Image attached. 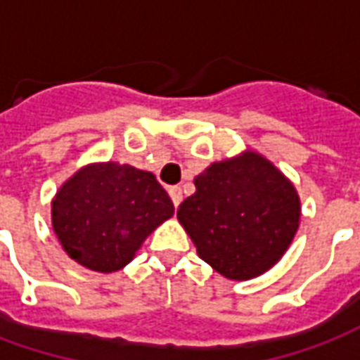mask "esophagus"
<instances>
[{
  "label": "esophagus",
  "instance_id": "1",
  "mask_svg": "<svg viewBox=\"0 0 360 360\" xmlns=\"http://www.w3.org/2000/svg\"><path fill=\"white\" fill-rule=\"evenodd\" d=\"M169 196H172L173 204H175V208H177L181 204V200H183V191H181V187H172L169 188Z\"/></svg>",
  "mask_w": 360,
  "mask_h": 360
}]
</instances>
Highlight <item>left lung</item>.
<instances>
[{
	"mask_svg": "<svg viewBox=\"0 0 360 360\" xmlns=\"http://www.w3.org/2000/svg\"><path fill=\"white\" fill-rule=\"evenodd\" d=\"M177 219L198 257L224 278L245 281L279 262L301 221L291 181L257 150L214 162L195 177Z\"/></svg>",
	"mask_w": 360,
	"mask_h": 360,
	"instance_id": "left-lung-1",
	"label": "left lung"
}]
</instances>
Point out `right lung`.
I'll use <instances>...</instances> for the list:
<instances>
[{"label": "right lung", "mask_w": 360, "mask_h": 360, "mask_svg": "<svg viewBox=\"0 0 360 360\" xmlns=\"http://www.w3.org/2000/svg\"><path fill=\"white\" fill-rule=\"evenodd\" d=\"M173 202L152 172L119 162L82 165L51 200V227L69 258L92 271L125 268Z\"/></svg>", "instance_id": "add662e5"}]
</instances>
